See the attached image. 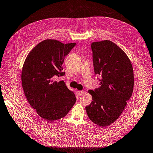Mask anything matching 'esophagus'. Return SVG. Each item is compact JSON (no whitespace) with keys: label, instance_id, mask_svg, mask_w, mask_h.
Masks as SVG:
<instances>
[{"label":"esophagus","instance_id":"esophagus-1","mask_svg":"<svg viewBox=\"0 0 153 153\" xmlns=\"http://www.w3.org/2000/svg\"><path fill=\"white\" fill-rule=\"evenodd\" d=\"M83 91H78V95H80V96L82 95H83Z\"/></svg>","mask_w":153,"mask_h":153}]
</instances>
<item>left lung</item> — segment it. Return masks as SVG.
Returning <instances> with one entry per match:
<instances>
[{
    "label": "left lung",
    "mask_w": 153,
    "mask_h": 153,
    "mask_svg": "<svg viewBox=\"0 0 153 153\" xmlns=\"http://www.w3.org/2000/svg\"><path fill=\"white\" fill-rule=\"evenodd\" d=\"M95 74L100 87L88 93L92 102L85 107L89 119L101 127L111 125L123 112L134 87L132 64L114 42L105 40L91 44Z\"/></svg>",
    "instance_id": "1"
}]
</instances>
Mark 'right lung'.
I'll use <instances>...</instances> for the list:
<instances>
[{"label": "right lung", "instance_id": "add662e5", "mask_svg": "<svg viewBox=\"0 0 153 153\" xmlns=\"http://www.w3.org/2000/svg\"><path fill=\"white\" fill-rule=\"evenodd\" d=\"M75 45L46 39L36 45L24 62L21 75L24 94L30 106L45 120L65 117L76 100L63 80H54L65 76L62 64Z\"/></svg>", "mask_w": 153, "mask_h": 153}]
</instances>
